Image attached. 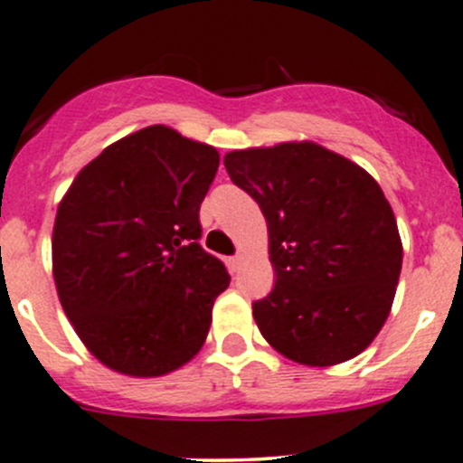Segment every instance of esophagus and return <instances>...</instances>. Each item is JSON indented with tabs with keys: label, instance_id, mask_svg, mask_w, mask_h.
<instances>
[{
	"label": "esophagus",
	"instance_id": "34e87169",
	"mask_svg": "<svg viewBox=\"0 0 463 463\" xmlns=\"http://www.w3.org/2000/svg\"><path fill=\"white\" fill-rule=\"evenodd\" d=\"M241 255H232V258H228V269H231V273H237V270L241 269Z\"/></svg>",
	"mask_w": 463,
	"mask_h": 463
}]
</instances>
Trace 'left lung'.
I'll list each match as a JSON object with an SVG mask.
<instances>
[{
  "label": "left lung",
  "instance_id": "left-lung-1",
  "mask_svg": "<svg viewBox=\"0 0 463 463\" xmlns=\"http://www.w3.org/2000/svg\"><path fill=\"white\" fill-rule=\"evenodd\" d=\"M223 165L269 226L275 287L253 302L261 335L302 365L358 356L385 325L403 261L381 185L316 143L228 152Z\"/></svg>",
  "mask_w": 463,
  "mask_h": 463
}]
</instances>
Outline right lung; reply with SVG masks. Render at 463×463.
<instances>
[{
    "label": "right lung",
    "mask_w": 463,
    "mask_h": 463,
    "mask_svg": "<svg viewBox=\"0 0 463 463\" xmlns=\"http://www.w3.org/2000/svg\"><path fill=\"white\" fill-rule=\"evenodd\" d=\"M217 149L152 125L102 149L55 214L53 278L89 352L129 376H163L202 349L231 284L202 249L199 208Z\"/></svg>",
    "instance_id": "1"
}]
</instances>
